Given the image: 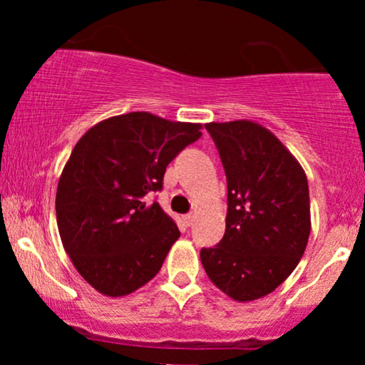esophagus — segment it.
<instances>
[{"label": "esophagus", "mask_w": 365, "mask_h": 365, "mask_svg": "<svg viewBox=\"0 0 365 365\" xmlns=\"http://www.w3.org/2000/svg\"><path fill=\"white\" fill-rule=\"evenodd\" d=\"M194 221H195V215H192V212H190V215H185V216H183V223H185L187 226H192V225H194Z\"/></svg>", "instance_id": "1"}]
</instances>
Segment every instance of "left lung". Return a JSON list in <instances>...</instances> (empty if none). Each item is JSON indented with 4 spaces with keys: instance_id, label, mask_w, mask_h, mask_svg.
I'll list each match as a JSON object with an SVG mask.
<instances>
[{
    "instance_id": "obj_1",
    "label": "left lung",
    "mask_w": 365,
    "mask_h": 365,
    "mask_svg": "<svg viewBox=\"0 0 365 365\" xmlns=\"http://www.w3.org/2000/svg\"><path fill=\"white\" fill-rule=\"evenodd\" d=\"M228 185L223 240L200 250L212 283L237 302L269 295L300 262L311 235L305 171L271 130L250 120L206 123Z\"/></svg>"
}]
</instances>
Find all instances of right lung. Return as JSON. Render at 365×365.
<instances>
[{
  "instance_id": "add662e5",
  "label": "right lung",
  "mask_w": 365,
  "mask_h": 365,
  "mask_svg": "<svg viewBox=\"0 0 365 365\" xmlns=\"http://www.w3.org/2000/svg\"><path fill=\"white\" fill-rule=\"evenodd\" d=\"M200 128L133 111L99 121L75 144L58 182L56 223L75 269L94 290L123 297L159 273L180 232L145 195L161 190L166 166Z\"/></svg>"
}]
</instances>
